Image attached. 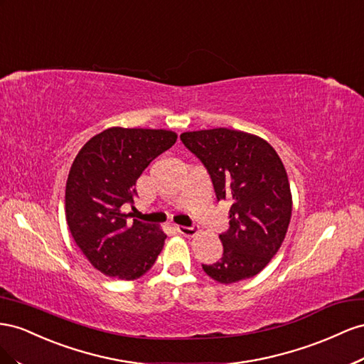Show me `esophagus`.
Wrapping results in <instances>:
<instances>
[{
    "label": "esophagus",
    "instance_id": "obj_1",
    "mask_svg": "<svg viewBox=\"0 0 364 364\" xmlns=\"http://www.w3.org/2000/svg\"><path fill=\"white\" fill-rule=\"evenodd\" d=\"M176 232H178L183 236H188V237H192V236H195L196 233H198V230H196V227H184V225L176 227Z\"/></svg>",
    "mask_w": 364,
    "mask_h": 364
}]
</instances>
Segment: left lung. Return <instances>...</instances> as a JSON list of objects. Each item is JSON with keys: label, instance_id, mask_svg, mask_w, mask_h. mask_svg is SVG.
Masks as SVG:
<instances>
[{"label": "left lung", "instance_id": "1", "mask_svg": "<svg viewBox=\"0 0 364 364\" xmlns=\"http://www.w3.org/2000/svg\"><path fill=\"white\" fill-rule=\"evenodd\" d=\"M184 146L209 172L218 201H230L228 228L220 235V261L203 265L224 285L261 273L282 245L293 198L277 152L264 139L244 131L215 128L183 132Z\"/></svg>", "mask_w": 364, "mask_h": 364}]
</instances>
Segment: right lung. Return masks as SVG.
I'll return each mask as SVG.
<instances>
[{
	"instance_id": "right-lung-1",
	"label": "right lung",
	"mask_w": 364,
	"mask_h": 364,
	"mask_svg": "<svg viewBox=\"0 0 364 364\" xmlns=\"http://www.w3.org/2000/svg\"><path fill=\"white\" fill-rule=\"evenodd\" d=\"M175 141L173 131L114 127L90 139L73 161L67 224L82 253L105 276L139 279L163 250L164 232L137 220L129 225L122 205L134 204L139 176Z\"/></svg>"
}]
</instances>
